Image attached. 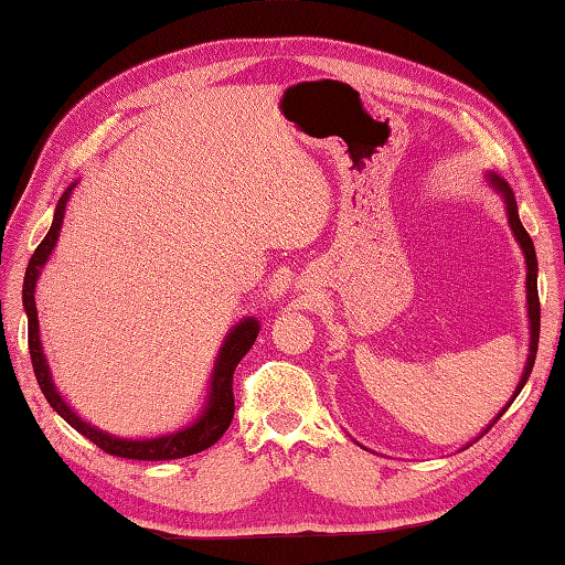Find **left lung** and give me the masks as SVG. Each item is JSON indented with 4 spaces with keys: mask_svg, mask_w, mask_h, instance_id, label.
Instances as JSON below:
<instances>
[{
    "mask_svg": "<svg viewBox=\"0 0 565 565\" xmlns=\"http://www.w3.org/2000/svg\"><path fill=\"white\" fill-rule=\"evenodd\" d=\"M488 181L494 185V191L500 193L504 198V205H507V217H510V227L514 232V237L519 242V247H522L524 252V259H526V308H529V330H532V342H529V358H526V364H524V374L522 380H519L516 390H514V396L510 399V404H507L500 414H497V418H500L507 408L512 406V402L519 396V392L524 390V384L529 380V374H532V367H534V360H536V350H539V326H541V306H539V289H536V271H539V264H536V252H534V242L532 237H529V232L524 230L522 220H519V213H516V201H514V193L512 188L507 185L504 179H500L497 173H488ZM497 418L492 424H497ZM492 424L488 426V430L492 428ZM488 430H482V434H488Z\"/></svg>",
    "mask_w": 565,
    "mask_h": 565,
    "instance_id": "obj_1",
    "label": "left lung"
}]
</instances>
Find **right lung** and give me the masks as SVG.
<instances>
[{
	"mask_svg": "<svg viewBox=\"0 0 565 565\" xmlns=\"http://www.w3.org/2000/svg\"><path fill=\"white\" fill-rule=\"evenodd\" d=\"M73 188H75V183L61 195L58 205H55L49 235L43 237L36 252L31 254L26 276H24V291H21V301H24V311L29 318L31 364H33V374H36V382L41 386L43 396H46V402L53 406V412H58L63 422H68L77 430V434L85 436L87 440H93L97 448H103L105 452H109V456L129 458V460H175V458H188V456H193V452H201V450L210 448L213 444H217L220 436H223L227 426L232 424V416H235L232 374H235L239 360L247 355L249 348L254 345V340H257V333H259L257 318L239 320V323L230 330L225 342H223V348H220V352H217L203 414L198 416L191 426L175 430V434H166L159 438H137V440L109 436V434H105V430H99L87 422H83V418L77 416L68 404H65L58 390H55V384L51 380V370L46 364V355H43V350H41L36 298H33V291H36V281H39L41 269L46 267L55 242H58L65 205H68V201H71Z\"/></svg>",
	"mask_w": 565,
	"mask_h": 565,
	"instance_id": "obj_1",
	"label": "right lung"
}]
</instances>
